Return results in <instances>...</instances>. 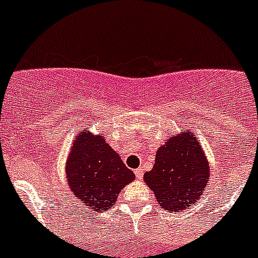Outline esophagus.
<instances>
[{"label": "esophagus", "mask_w": 258, "mask_h": 258, "mask_svg": "<svg viewBox=\"0 0 258 258\" xmlns=\"http://www.w3.org/2000/svg\"><path fill=\"white\" fill-rule=\"evenodd\" d=\"M134 174H136V177L138 179H141L143 177V169L142 168H137L136 170H134Z\"/></svg>", "instance_id": "1"}]
</instances>
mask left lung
<instances>
[{"label":"left lung","instance_id":"8db88e82","mask_svg":"<svg viewBox=\"0 0 258 258\" xmlns=\"http://www.w3.org/2000/svg\"><path fill=\"white\" fill-rule=\"evenodd\" d=\"M143 179L165 211L181 212L195 206L209 181L208 160L195 133L183 129L160 146Z\"/></svg>","mask_w":258,"mask_h":258}]
</instances>
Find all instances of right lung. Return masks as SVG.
<instances>
[{
  "instance_id": "1",
  "label": "right lung",
  "mask_w": 258,
  "mask_h": 258,
  "mask_svg": "<svg viewBox=\"0 0 258 258\" xmlns=\"http://www.w3.org/2000/svg\"><path fill=\"white\" fill-rule=\"evenodd\" d=\"M66 174L76 199L93 212L112 208L121 188L136 178L103 134L94 136L88 129L75 138Z\"/></svg>"
}]
</instances>
